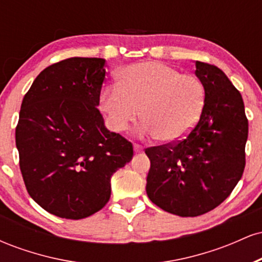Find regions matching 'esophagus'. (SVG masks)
<instances>
[{"label":"esophagus","instance_id":"obj_1","mask_svg":"<svg viewBox=\"0 0 262 262\" xmlns=\"http://www.w3.org/2000/svg\"><path fill=\"white\" fill-rule=\"evenodd\" d=\"M134 152L139 154V152H143V146L140 144H134Z\"/></svg>","mask_w":262,"mask_h":262}]
</instances>
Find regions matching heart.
<instances>
[{"mask_svg":"<svg viewBox=\"0 0 262 262\" xmlns=\"http://www.w3.org/2000/svg\"><path fill=\"white\" fill-rule=\"evenodd\" d=\"M204 100V86L196 76L164 62L145 61L123 69L117 86L101 93L100 103L113 130H125L141 110V133L173 143L196 127Z\"/></svg>","mask_w":262,"mask_h":262,"instance_id":"heart-1","label":"heart"}]
</instances>
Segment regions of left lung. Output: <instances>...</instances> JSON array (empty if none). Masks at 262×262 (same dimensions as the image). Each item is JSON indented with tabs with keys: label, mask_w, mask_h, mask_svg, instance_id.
Wrapping results in <instances>:
<instances>
[{
	"label": "left lung",
	"mask_w": 262,
	"mask_h": 262,
	"mask_svg": "<svg viewBox=\"0 0 262 262\" xmlns=\"http://www.w3.org/2000/svg\"><path fill=\"white\" fill-rule=\"evenodd\" d=\"M206 100L196 127L179 141L145 149L146 193L180 217L214 209L231 193L245 167L249 123L244 102L221 69L196 61Z\"/></svg>",
	"instance_id": "left-lung-1"
}]
</instances>
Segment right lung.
Masks as SVG:
<instances>
[{"label": "right lung", "instance_id": "right-lung-1", "mask_svg": "<svg viewBox=\"0 0 262 262\" xmlns=\"http://www.w3.org/2000/svg\"><path fill=\"white\" fill-rule=\"evenodd\" d=\"M106 60L70 58L48 66L26 93L16 128L29 196L56 217L82 219L106 206L111 177L133 145L104 127L98 111Z\"/></svg>", "mask_w": 262, "mask_h": 262}]
</instances>
